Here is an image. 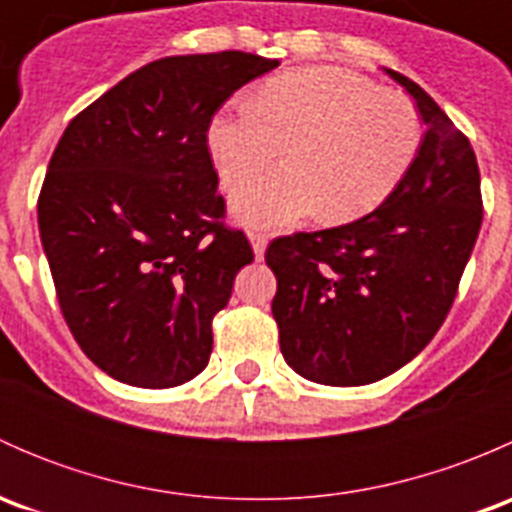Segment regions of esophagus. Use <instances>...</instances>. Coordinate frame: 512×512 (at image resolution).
Returning <instances> with one entry per match:
<instances>
[{"instance_id":"esophagus-1","label":"esophagus","mask_w":512,"mask_h":512,"mask_svg":"<svg viewBox=\"0 0 512 512\" xmlns=\"http://www.w3.org/2000/svg\"><path fill=\"white\" fill-rule=\"evenodd\" d=\"M250 242H252V250H255V257L257 260H262L265 257V247H267V235L265 232H250Z\"/></svg>"}]
</instances>
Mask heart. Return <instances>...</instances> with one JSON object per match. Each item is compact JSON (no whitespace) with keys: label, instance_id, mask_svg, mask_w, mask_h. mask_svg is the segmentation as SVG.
Instances as JSON below:
<instances>
[{"label":"heart","instance_id":"heart-1","mask_svg":"<svg viewBox=\"0 0 512 512\" xmlns=\"http://www.w3.org/2000/svg\"><path fill=\"white\" fill-rule=\"evenodd\" d=\"M418 108L401 91L379 89L344 69L289 71L267 81L252 103L220 108L208 151L227 188L284 152L290 163L232 193L247 227H285L319 213L347 223L379 208L406 178L421 148Z\"/></svg>","mask_w":512,"mask_h":512}]
</instances>
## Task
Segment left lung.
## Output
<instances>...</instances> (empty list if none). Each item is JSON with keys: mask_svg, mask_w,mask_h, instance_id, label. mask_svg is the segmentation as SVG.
Segmentation results:
<instances>
[{"mask_svg": "<svg viewBox=\"0 0 512 512\" xmlns=\"http://www.w3.org/2000/svg\"><path fill=\"white\" fill-rule=\"evenodd\" d=\"M384 71L426 123L406 178L364 218L277 237L265 252L282 356L327 386L374 384L431 342L483 223L471 141L421 86Z\"/></svg>", "mask_w": 512, "mask_h": 512, "instance_id": "left-lung-1", "label": "left lung"}]
</instances>
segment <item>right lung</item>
Listing matches in <instances>:
<instances>
[{"mask_svg":"<svg viewBox=\"0 0 512 512\" xmlns=\"http://www.w3.org/2000/svg\"><path fill=\"white\" fill-rule=\"evenodd\" d=\"M275 66L245 51L158 59L61 136L39 195L41 245L71 334L116 381L170 389L208 366L213 317L255 257L223 225L208 126Z\"/></svg>","mask_w":512,"mask_h":512,"instance_id":"obj_1","label":"right lung"}]
</instances>
